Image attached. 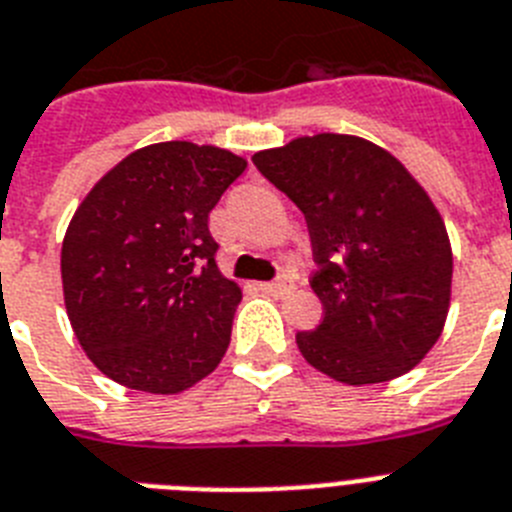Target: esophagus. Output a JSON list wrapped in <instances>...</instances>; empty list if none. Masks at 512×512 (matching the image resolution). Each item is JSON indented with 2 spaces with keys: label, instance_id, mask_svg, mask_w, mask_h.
Masks as SVG:
<instances>
[{
  "label": "esophagus",
  "instance_id": "esophagus-1",
  "mask_svg": "<svg viewBox=\"0 0 512 512\" xmlns=\"http://www.w3.org/2000/svg\"><path fill=\"white\" fill-rule=\"evenodd\" d=\"M291 289H294V286H291V281H286V278L260 283V291H265V294H270V296H283V294H289Z\"/></svg>",
  "mask_w": 512,
  "mask_h": 512
}]
</instances>
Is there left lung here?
Instances as JSON below:
<instances>
[{"instance_id": "left-lung-1", "label": "left lung", "mask_w": 512, "mask_h": 512, "mask_svg": "<svg viewBox=\"0 0 512 512\" xmlns=\"http://www.w3.org/2000/svg\"><path fill=\"white\" fill-rule=\"evenodd\" d=\"M304 213L322 322L302 356L346 385H375L422 362L445 328L453 249L409 169L364 137L320 132L252 156Z\"/></svg>"}]
</instances>
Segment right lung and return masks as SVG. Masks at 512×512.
<instances>
[{
  "mask_svg": "<svg viewBox=\"0 0 512 512\" xmlns=\"http://www.w3.org/2000/svg\"><path fill=\"white\" fill-rule=\"evenodd\" d=\"M244 169L216 145H145L77 205L64 307L90 362L124 388L174 395L221 364L242 289L218 270L208 216Z\"/></svg>",
  "mask_w": 512,
  "mask_h": 512,
  "instance_id": "right-lung-1",
  "label": "right lung"
}]
</instances>
